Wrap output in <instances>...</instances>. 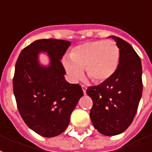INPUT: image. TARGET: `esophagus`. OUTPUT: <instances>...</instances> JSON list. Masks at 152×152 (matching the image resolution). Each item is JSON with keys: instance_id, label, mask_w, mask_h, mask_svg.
Returning <instances> with one entry per match:
<instances>
[{"instance_id": "34e87169", "label": "esophagus", "mask_w": 152, "mask_h": 152, "mask_svg": "<svg viewBox=\"0 0 152 152\" xmlns=\"http://www.w3.org/2000/svg\"><path fill=\"white\" fill-rule=\"evenodd\" d=\"M81 87H82V89H83V94H86L87 87H86V86H84V85H81Z\"/></svg>"}]
</instances>
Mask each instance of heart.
Returning a JSON list of instances; mask_svg holds the SVG:
<instances>
[{
	"mask_svg": "<svg viewBox=\"0 0 152 152\" xmlns=\"http://www.w3.org/2000/svg\"><path fill=\"white\" fill-rule=\"evenodd\" d=\"M120 62V50L113 40L88 41L74 47L69 60L64 59L66 73L72 80H78L83 70L93 82H106L116 74Z\"/></svg>",
	"mask_w": 152,
	"mask_h": 152,
	"instance_id": "obj_1",
	"label": "heart"
}]
</instances>
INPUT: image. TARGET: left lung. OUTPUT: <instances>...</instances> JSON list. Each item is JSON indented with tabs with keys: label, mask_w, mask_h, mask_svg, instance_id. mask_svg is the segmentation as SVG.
<instances>
[{
	"label": "left lung",
	"mask_w": 152,
	"mask_h": 152,
	"mask_svg": "<svg viewBox=\"0 0 152 152\" xmlns=\"http://www.w3.org/2000/svg\"><path fill=\"white\" fill-rule=\"evenodd\" d=\"M120 50V62L113 77L97 86L89 87L87 94L93 100L90 118L102 135L122 133L133 121L142 94L141 58L130 44L117 36H109Z\"/></svg>",
	"instance_id": "obj_1"
}]
</instances>
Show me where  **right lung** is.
<instances>
[{
	"label": "right lung",
	"instance_id": "obj_1",
	"mask_svg": "<svg viewBox=\"0 0 152 152\" xmlns=\"http://www.w3.org/2000/svg\"><path fill=\"white\" fill-rule=\"evenodd\" d=\"M71 43L63 39H38L20 52L15 64L13 90L22 119L31 130L45 137L64 132L70 116L83 95L78 84L69 83L60 59ZM40 53L50 64L42 66Z\"/></svg>",
	"mask_w": 152,
	"mask_h": 152
}]
</instances>
